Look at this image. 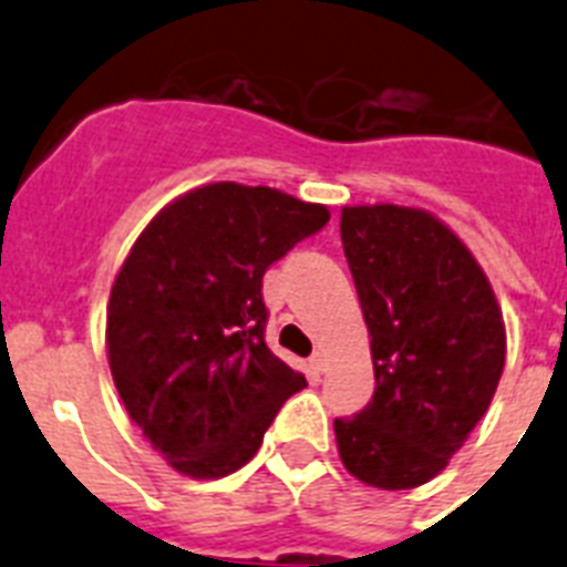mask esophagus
I'll use <instances>...</instances> for the list:
<instances>
[{"mask_svg": "<svg viewBox=\"0 0 567 567\" xmlns=\"http://www.w3.org/2000/svg\"><path fill=\"white\" fill-rule=\"evenodd\" d=\"M308 365H311V369H313V372H317V374H322V372H326V365H328L326 354H322V351H313L311 360H308Z\"/></svg>", "mask_w": 567, "mask_h": 567, "instance_id": "1", "label": "esophagus"}]
</instances>
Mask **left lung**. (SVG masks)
I'll return each instance as SVG.
<instances>
[{
    "instance_id": "obj_1",
    "label": "left lung",
    "mask_w": 567,
    "mask_h": 567,
    "mask_svg": "<svg viewBox=\"0 0 567 567\" xmlns=\"http://www.w3.org/2000/svg\"><path fill=\"white\" fill-rule=\"evenodd\" d=\"M340 236L378 386L334 421L337 450L363 484L412 489L450 464L496 394L502 308L467 245L426 210L342 207Z\"/></svg>"
}]
</instances>
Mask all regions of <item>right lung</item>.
<instances>
[{
	"mask_svg": "<svg viewBox=\"0 0 567 567\" xmlns=\"http://www.w3.org/2000/svg\"><path fill=\"white\" fill-rule=\"evenodd\" d=\"M322 204L218 181L166 204L112 285L109 369L152 450L189 478L254 458L306 378L265 342L261 276L328 225Z\"/></svg>",
	"mask_w": 567,
	"mask_h": 567,
	"instance_id": "1",
	"label": "right lung"
}]
</instances>
